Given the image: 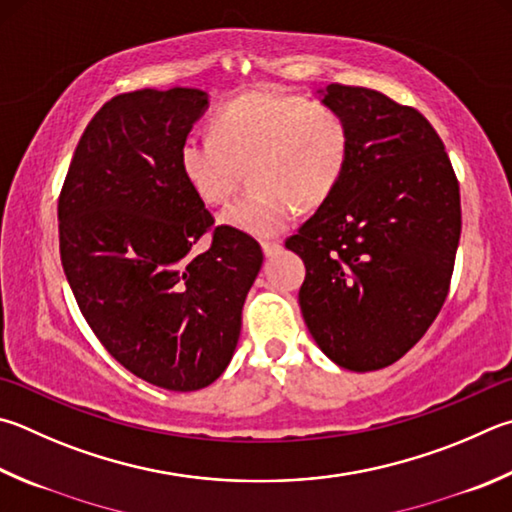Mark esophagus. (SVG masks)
Returning <instances> with one entry per match:
<instances>
[{
    "instance_id": "1",
    "label": "esophagus",
    "mask_w": 512,
    "mask_h": 512,
    "mask_svg": "<svg viewBox=\"0 0 512 512\" xmlns=\"http://www.w3.org/2000/svg\"><path fill=\"white\" fill-rule=\"evenodd\" d=\"M262 250H264V255L266 257H273V255H277L282 250V244L280 241H264L262 244Z\"/></svg>"
}]
</instances>
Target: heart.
Masks as SVG:
<instances>
[{
	"mask_svg": "<svg viewBox=\"0 0 512 512\" xmlns=\"http://www.w3.org/2000/svg\"><path fill=\"white\" fill-rule=\"evenodd\" d=\"M351 129L340 111L295 94L255 89L230 100L212 118V134H190L179 165L203 203L219 206L250 165L257 192L221 212L219 221L253 237H275L291 224L297 203L327 201L347 172Z\"/></svg>",
	"mask_w": 512,
	"mask_h": 512,
	"instance_id": "b5f03b06",
	"label": "heart"
}]
</instances>
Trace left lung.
I'll return each instance as SVG.
<instances>
[{"instance_id": "left-lung-1", "label": "left lung", "mask_w": 512, "mask_h": 512, "mask_svg": "<svg viewBox=\"0 0 512 512\" xmlns=\"http://www.w3.org/2000/svg\"><path fill=\"white\" fill-rule=\"evenodd\" d=\"M318 94L347 118L349 163L286 248L306 266L300 309L315 345L338 367L376 371L423 338L448 297L459 183L416 109L365 87Z\"/></svg>"}]
</instances>
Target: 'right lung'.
<instances>
[{"label":"right lung","instance_id":"add662e5","mask_svg":"<svg viewBox=\"0 0 512 512\" xmlns=\"http://www.w3.org/2000/svg\"><path fill=\"white\" fill-rule=\"evenodd\" d=\"M192 87L138 89L100 107L73 152L58 221L60 257L91 331L134 376L197 392L224 374L264 255L219 226L185 181L181 143L208 109Z\"/></svg>","mask_w":512,"mask_h":512}]
</instances>
